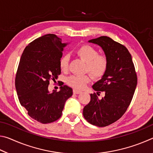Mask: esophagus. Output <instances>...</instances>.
Returning <instances> with one entry per match:
<instances>
[{
    "label": "esophagus",
    "instance_id": "obj_1",
    "mask_svg": "<svg viewBox=\"0 0 153 153\" xmlns=\"http://www.w3.org/2000/svg\"><path fill=\"white\" fill-rule=\"evenodd\" d=\"M81 92H82L79 91V90H76V89L74 90V94H80Z\"/></svg>",
    "mask_w": 153,
    "mask_h": 153
}]
</instances>
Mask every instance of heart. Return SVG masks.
Listing matches in <instances>:
<instances>
[{
	"label": "heart",
	"instance_id": "obj_1",
	"mask_svg": "<svg viewBox=\"0 0 153 153\" xmlns=\"http://www.w3.org/2000/svg\"><path fill=\"white\" fill-rule=\"evenodd\" d=\"M76 53L83 61L86 63V71H88L94 79H100L107 71L108 61L107 56L98 55L95 48L90 45H82L77 48ZM69 56L65 55L59 60V67L63 71H67L69 68ZM90 81L89 75H72L67 78V83L76 89H82Z\"/></svg>",
	"mask_w": 153,
	"mask_h": 153
}]
</instances>
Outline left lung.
Listing matches in <instances>:
<instances>
[{
    "mask_svg": "<svg viewBox=\"0 0 153 153\" xmlns=\"http://www.w3.org/2000/svg\"><path fill=\"white\" fill-rule=\"evenodd\" d=\"M99 45L108 61L107 71L92 88L97 94H90V101L83 109L88 122L105 127L122 117L132 100L137 85V75L131 54L125 46L107 36L88 41ZM105 93L99 100L97 95Z\"/></svg>",
    "mask_w": 153,
    "mask_h": 153,
    "instance_id": "1",
    "label": "left lung"
}]
</instances>
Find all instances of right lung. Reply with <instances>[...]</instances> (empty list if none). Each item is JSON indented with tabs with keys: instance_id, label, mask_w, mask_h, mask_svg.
<instances>
[{
	"instance_id": "add662e5",
	"label": "right lung",
	"mask_w": 153,
	"mask_h": 153,
	"mask_svg": "<svg viewBox=\"0 0 153 153\" xmlns=\"http://www.w3.org/2000/svg\"><path fill=\"white\" fill-rule=\"evenodd\" d=\"M67 44L48 33L32 41L24 49L15 77L19 102L30 117L38 122L49 123L61 117L65 103L73 90L61 84L60 91H48L50 80L61 74L59 60Z\"/></svg>"
}]
</instances>
